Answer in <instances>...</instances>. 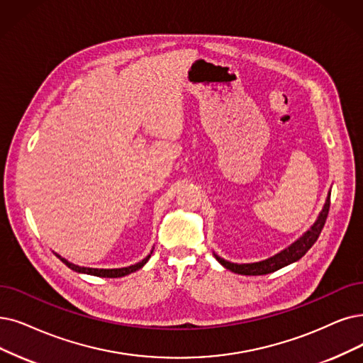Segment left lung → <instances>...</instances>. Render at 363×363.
Listing matches in <instances>:
<instances>
[{
    "label": "left lung",
    "mask_w": 363,
    "mask_h": 363,
    "mask_svg": "<svg viewBox=\"0 0 363 363\" xmlns=\"http://www.w3.org/2000/svg\"><path fill=\"white\" fill-rule=\"evenodd\" d=\"M329 207H330V192L328 194V199L325 202V207L322 210V213L318 214L315 223L303 234L298 241H295L291 247H287L286 250H283L281 253L275 255L267 260H262V262H256V264H232V262H228V260L219 257L217 255L216 259L219 260V262L229 271L232 272H237V274H241V275H264V274H269V272H274L277 271L289 264L292 262H296V260H299L303 255H306L311 247L313 244L317 241L318 235H320V232L325 226V222H326V217H328V213H329Z\"/></svg>",
    "instance_id": "8db88e82"
}]
</instances>
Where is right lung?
<instances>
[{"label":"right lung","mask_w":363,"mask_h":363,"mask_svg":"<svg viewBox=\"0 0 363 363\" xmlns=\"http://www.w3.org/2000/svg\"><path fill=\"white\" fill-rule=\"evenodd\" d=\"M56 256L60 257V259L62 260V262H64L69 269H72V271L91 274V275H96V277H106V279H118V277H123V275L131 274V272L140 269L144 264L147 262L149 257H150V255H149L147 257H144V259L141 260V262H138V264H135V265H131V267H126V268H118V269H98V268H84V267H79V265H74V264L68 262L67 259L61 257L60 255H56Z\"/></svg>","instance_id":"right-lung-1"}]
</instances>
